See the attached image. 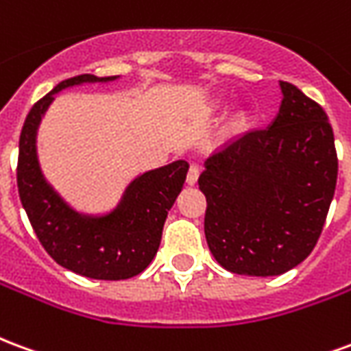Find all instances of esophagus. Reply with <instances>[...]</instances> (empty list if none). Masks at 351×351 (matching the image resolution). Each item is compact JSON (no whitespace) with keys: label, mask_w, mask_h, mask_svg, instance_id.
Listing matches in <instances>:
<instances>
[{"label":"esophagus","mask_w":351,"mask_h":351,"mask_svg":"<svg viewBox=\"0 0 351 351\" xmlns=\"http://www.w3.org/2000/svg\"><path fill=\"white\" fill-rule=\"evenodd\" d=\"M199 178V167L197 165H191L190 171H188V176H186V182L190 184V186H193V184L197 182Z\"/></svg>","instance_id":"esophagus-1"}]
</instances>
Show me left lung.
Masks as SVG:
<instances>
[{"instance_id": "8db88e82", "label": "left lung", "mask_w": 351, "mask_h": 351, "mask_svg": "<svg viewBox=\"0 0 351 351\" xmlns=\"http://www.w3.org/2000/svg\"><path fill=\"white\" fill-rule=\"evenodd\" d=\"M265 130L244 133L205 161V237L235 274L278 276L308 258L331 206L339 160L325 110L280 80Z\"/></svg>"}]
</instances>
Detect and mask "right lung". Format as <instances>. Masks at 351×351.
Listing matches in <instances>:
<instances>
[{
  "instance_id": "add662e5",
  "label": "right lung",
  "mask_w": 351,
  "mask_h": 351,
  "mask_svg": "<svg viewBox=\"0 0 351 351\" xmlns=\"http://www.w3.org/2000/svg\"><path fill=\"white\" fill-rule=\"evenodd\" d=\"M120 77L79 75L35 103L20 133L19 193L39 243L58 265L95 280H125L152 263L171 206L182 190L188 161L178 160L131 180L110 210L80 213L47 180L37 156V133L54 95L67 88Z\"/></svg>"
}]
</instances>
